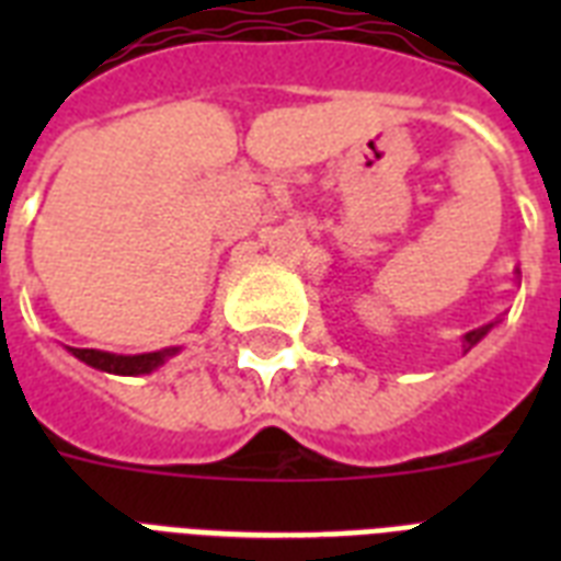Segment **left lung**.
<instances>
[{
  "instance_id": "obj_1",
  "label": "left lung",
  "mask_w": 561,
  "mask_h": 561,
  "mask_svg": "<svg viewBox=\"0 0 561 561\" xmlns=\"http://www.w3.org/2000/svg\"><path fill=\"white\" fill-rule=\"evenodd\" d=\"M489 329H492V323H489V325H480V329H474V332L466 334V343H462V346H466V352H469L471 346H474V343H478L480 337H483V334L489 332Z\"/></svg>"
}]
</instances>
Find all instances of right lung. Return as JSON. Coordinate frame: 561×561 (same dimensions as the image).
<instances>
[{
    "instance_id": "right-lung-1",
    "label": "right lung",
    "mask_w": 561,
    "mask_h": 561,
    "mask_svg": "<svg viewBox=\"0 0 561 561\" xmlns=\"http://www.w3.org/2000/svg\"><path fill=\"white\" fill-rule=\"evenodd\" d=\"M178 350L165 352H148V355H110V352H95V350H72V355L83 364H90L95 369H104V373L116 375H145L157 369L162 360L174 355Z\"/></svg>"
}]
</instances>
